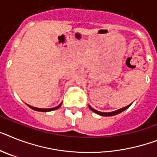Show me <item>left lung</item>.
Masks as SVG:
<instances>
[{
	"instance_id": "1",
	"label": "left lung",
	"mask_w": 157,
	"mask_h": 157,
	"mask_svg": "<svg viewBox=\"0 0 157 157\" xmlns=\"http://www.w3.org/2000/svg\"><path fill=\"white\" fill-rule=\"evenodd\" d=\"M130 105H128L127 107H123V108H120V109L117 110V111H111V112H101V111H96L95 109H94V108H92V107H90V106H89V108H90V110L92 111H94V113L98 114V115H99V116H116V115H117V114H120L121 113L122 111H125L126 109H128V107H130Z\"/></svg>"
}]
</instances>
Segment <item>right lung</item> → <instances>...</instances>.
I'll return each mask as SVG.
<instances>
[{"label":"right lung","instance_id":"obj_1","mask_svg":"<svg viewBox=\"0 0 157 157\" xmlns=\"http://www.w3.org/2000/svg\"><path fill=\"white\" fill-rule=\"evenodd\" d=\"M27 105H28V104H27ZM61 105H62V103H61V104L58 105V107H53V108H47V109H43V108H37V107H32V106H30V105H28V107H30L31 109L35 110V111H45V112H46V111H53V110L58 109V108H59V107H61Z\"/></svg>","mask_w":157,"mask_h":157}]
</instances>
